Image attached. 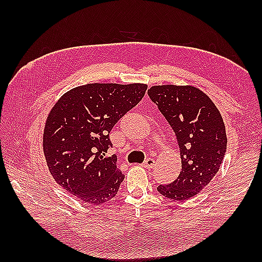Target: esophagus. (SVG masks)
<instances>
[{
	"label": "esophagus",
	"instance_id": "esophagus-1",
	"mask_svg": "<svg viewBox=\"0 0 262 262\" xmlns=\"http://www.w3.org/2000/svg\"><path fill=\"white\" fill-rule=\"evenodd\" d=\"M154 164H155V160L152 159V158H149V159L145 160V162H144L142 165L146 169H151V168H153Z\"/></svg>",
	"mask_w": 262,
	"mask_h": 262
}]
</instances>
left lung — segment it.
Segmentation results:
<instances>
[{
	"label": "left lung",
	"instance_id": "1",
	"mask_svg": "<svg viewBox=\"0 0 262 262\" xmlns=\"http://www.w3.org/2000/svg\"><path fill=\"white\" fill-rule=\"evenodd\" d=\"M148 97L173 129L180 148L181 171L170 185H160L162 196L190 199L219 172L226 152V130L220 110L207 94L192 85H153Z\"/></svg>",
	"mask_w": 262,
	"mask_h": 262
}]
</instances>
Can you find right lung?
<instances>
[{
    "label": "right lung",
    "instance_id": "1",
    "mask_svg": "<svg viewBox=\"0 0 262 262\" xmlns=\"http://www.w3.org/2000/svg\"><path fill=\"white\" fill-rule=\"evenodd\" d=\"M144 83H89L71 89L49 111L42 135L45 159L54 179L83 203L113 199L125 176L117 157H105L109 133L141 101Z\"/></svg>",
    "mask_w": 262,
    "mask_h": 262
}]
</instances>
